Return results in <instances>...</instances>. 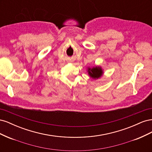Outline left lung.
<instances>
[{
    "instance_id": "8db88e82",
    "label": "left lung",
    "mask_w": 152,
    "mask_h": 152,
    "mask_svg": "<svg viewBox=\"0 0 152 152\" xmlns=\"http://www.w3.org/2000/svg\"><path fill=\"white\" fill-rule=\"evenodd\" d=\"M87 72L88 73L89 76L93 80H97L100 79L104 73L102 67L100 66H96L91 68L90 66H88L87 68Z\"/></svg>"
}]
</instances>
